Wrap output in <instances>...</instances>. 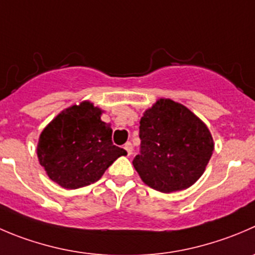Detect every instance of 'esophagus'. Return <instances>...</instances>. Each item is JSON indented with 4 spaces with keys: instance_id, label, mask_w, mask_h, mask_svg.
Here are the masks:
<instances>
[{
    "instance_id": "obj_1",
    "label": "esophagus",
    "mask_w": 255,
    "mask_h": 255,
    "mask_svg": "<svg viewBox=\"0 0 255 255\" xmlns=\"http://www.w3.org/2000/svg\"><path fill=\"white\" fill-rule=\"evenodd\" d=\"M125 149H126V152H127V155H130L132 154V152H133V147H132V143L130 142H127L125 144Z\"/></svg>"
}]
</instances>
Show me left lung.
Masks as SVG:
<instances>
[{
	"mask_svg": "<svg viewBox=\"0 0 255 255\" xmlns=\"http://www.w3.org/2000/svg\"><path fill=\"white\" fill-rule=\"evenodd\" d=\"M139 123L140 149L133 165L143 182L163 193L196 183L214 149L207 126L183 105L163 98Z\"/></svg>",
	"mask_w": 255,
	"mask_h": 255,
	"instance_id": "8db88e82",
	"label": "left lung"
}]
</instances>
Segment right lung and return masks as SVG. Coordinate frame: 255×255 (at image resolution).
<instances>
[{
	"label": "right lung",
	"instance_id": "obj_1",
	"mask_svg": "<svg viewBox=\"0 0 255 255\" xmlns=\"http://www.w3.org/2000/svg\"><path fill=\"white\" fill-rule=\"evenodd\" d=\"M101 115L90 102L72 106L39 135V164L62 187L76 189L97 182L118 157L127 154L113 144L112 128L101 121Z\"/></svg>",
	"mask_w": 255,
	"mask_h": 255
}]
</instances>
